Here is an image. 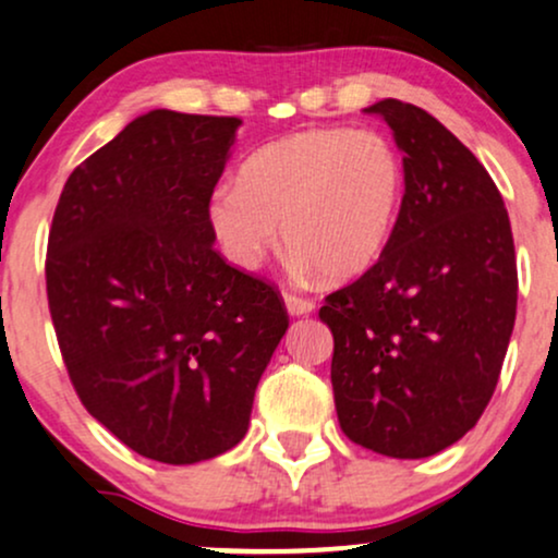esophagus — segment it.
<instances>
[{
    "label": "esophagus",
    "mask_w": 558,
    "mask_h": 558,
    "mask_svg": "<svg viewBox=\"0 0 558 558\" xmlns=\"http://www.w3.org/2000/svg\"><path fill=\"white\" fill-rule=\"evenodd\" d=\"M284 305L292 315H311L315 311V302L311 298H300V294L292 292L284 294Z\"/></svg>",
    "instance_id": "esophagus-1"
}]
</instances>
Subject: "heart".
I'll use <instances>...</instances> for the list:
<instances>
[{"label":"heart","mask_w":558,"mask_h":558,"mask_svg":"<svg viewBox=\"0 0 558 558\" xmlns=\"http://www.w3.org/2000/svg\"><path fill=\"white\" fill-rule=\"evenodd\" d=\"M405 196V165L373 129H307L256 149L238 185L206 204L211 230L232 264L256 268L279 243L292 264L328 281L369 271L393 240Z\"/></svg>","instance_id":"b5f03b06"}]
</instances>
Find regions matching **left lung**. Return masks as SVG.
I'll use <instances>...</instances> for the list:
<instances>
[{
  "instance_id": "8db88e82",
  "label": "left lung",
  "mask_w": 558,
  "mask_h": 558,
  "mask_svg": "<svg viewBox=\"0 0 558 558\" xmlns=\"http://www.w3.org/2000/svg\"><path fill=\"white\" fill-rule=\"evenodd\" d=\"M405 196L383 258L326 298L341 432L388 458H429L473 429L497 388L518 311L505 202L435 116L385 98Z\"/></svg>"
}]
</instances>
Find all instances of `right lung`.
Listing matches in <instances>:
<instances>
[{
  "label": "right lung",
  "instance_id": "add662e5",
  "mask_svg": "<svg viewBox=\"0 0 558 558\" xmlns=\"http://www.w3.org/2000/svg\"><path fill=\"white\" fill-rule=\"evenodd\" d=\"M240 123L140 116L72 170L48 232V311L82 405L170 465L245 437L290 326L277 287L215 251L206 217Z\"/></svg>",
  "mask_w": 558,
  "mask_h": 558
}]
</instances>
